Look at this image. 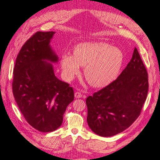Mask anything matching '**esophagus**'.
<instances>
[{"label": "esophagus", "instance_id": "1", "mask_svg": "<svg viewBox=\"0 0 160 160\" xmlns=\"http://www.w3.org/2000/svg\"><path fill=\"white\" fill-rule=\"evenodd\" d=\"M82 97V94L80 92H75V98H81Z\"/></svg>", "mask_w": 160, "mask_h": 160}]
</instances>
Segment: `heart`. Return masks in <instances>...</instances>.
Masks as SVG:
<instances>
[{"instance_id": "heart-1", "label": "heart", "mask_w": 160, "mask_h": 160, "mask_svg": "<svg viewBox=\"0 0 160 160\" xmlns=\"http://www.w3.org/2000/svg\"><path fill=\"white\" fill-rule=\"evenodd\" d=\"M124 61L122 51L104 42H84L78 44L74 56L64 53L61 65L64 76L73 78L80 67H85L86 80L94 88H103L114 80Z\"/></svg>"}]
</instances>
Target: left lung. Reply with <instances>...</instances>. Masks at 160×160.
<instances>
[{
  "label": "left lung",
  "mask_w": 160,
  "mask_h": 160,
  "mask_svg": "<svg viewBox=\"0 0 160 160\" xmlns=\"http://www.w3.org/2000/svg\"><path fill=\"white\" fill-rule=\"evenodd\" d=\"M148 72L137 48L117 79L86 99L88 126L111 137L125 131L141 112L148 92Z\"/></svg>",
  "instance_id": "8db88e82"
}]
</instances>
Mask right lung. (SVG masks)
I'll use <instances>...</instances> for the list:
<instances>
[{"label": "right lung", "instance_id": "right-lung-1", "mask_svg": "<svg viewBox=\"0 0 160 160\" xmlns=\"http://www.w3.org/2000/svg\"><path fill=\"white\" fill-rule=\"evenodd\" d=\"M54 32H37L22 46L13 70L12 92L19 109L31 126L47 132L61 126L74 100L73 89L54 74L58 57L50 46Z\"/></svg>", "mask_w": 160, "mask_h": 160}]
</instances>
